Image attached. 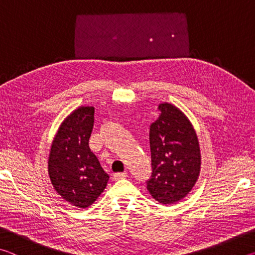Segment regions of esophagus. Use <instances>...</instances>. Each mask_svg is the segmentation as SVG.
I'll return each instance as SVG.
<instances>
[{
    "mask_svg": "<svg viewBox=\"0 0 255 255\" xmlns=\"http://www.w3.org/2000/svg\"><path fill=\"white\" fill-rule=\"evenodd\" d=\"M127 176V172H122V173H115L112 175V178H114L115 181L120 180V179H125Z\"/></svg>",
    "mask_w": 255,
    "mask_h": 255,
    "instance_id": "34e87169",
    "label": "esophagus"
}]
</instances>
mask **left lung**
Wrapping results in <instances>:
<instances>
[{
    "label": "left lung",
    "instance_id": "left-lung-1",
    "mask_svg": "<svg viewBox=\"0 0 255 255\" xmlns=\"http://www.w3.org/2000/svg\"><path fill=\"white\" fill-rule=\"evenodd\" d=\"M158 110V118L149 127L153 172L147 190L159 204L172 205L195 187L201 170V153L187 116L169 102L159 103Z\"/></svg>",
    "mask_w": 255,
    "mask_h": 255
}]
</instances>
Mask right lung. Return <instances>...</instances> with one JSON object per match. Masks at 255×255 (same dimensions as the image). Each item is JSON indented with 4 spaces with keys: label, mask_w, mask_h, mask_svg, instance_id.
Returning <instances> with one entry per match:
<instances>
[{
    "label": "right lung",
    "mask_w": 255,
    "mask_h": 255,
    "mask_svg": "<svg viewBox=\"0 0 255 255\" xmlns=\"http://www.w3.org/2000/svg\"><path fill=\"white\" fill-rule=\"evenodd\" d=\"M94 107L81 106L63 120L51 141L48 175L55 191L77 208H88L106 189L109 175L89 147Z\"/></svg>",
    "instance_id": "obj_1"
}]
</instances>
